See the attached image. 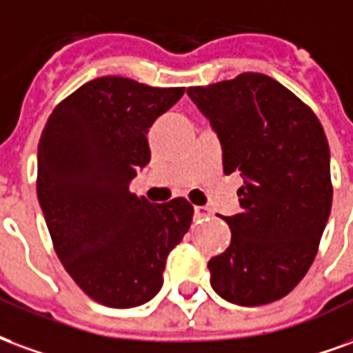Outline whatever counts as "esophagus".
Masks as SVG:
<instances>
[{
	"mask_svg": "<svg viewBox=\"0 0 353 353\" xmlns=\"http://www.w3.org/2000/svg\"><path fill=\"white\" fill-rule=\"evenodd\" d=\"M195 216H197V218H207V216H210V208H208V207H195Z\"/></svg>",
	"mask_w": 353,
	"mask_h": 353,
	"instance_id": "1",
	"label": "esophagus"
}]
</instances>
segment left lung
Listing matches in <instances>:
<instances>
[{
	"instance_id": "1",
	"label": "left lung",
	"mask_w": 353,
	"mask_h": 353,
	"mask_svg": "<svg viewBox=\"0 0 353 353\" xmlns=\"http://www.w3.org/2000/svg\"><path fill=\"white\" fill-rule=\"evenodd\" d=\"M188 95L220 137L223 173L244 179L236 190L241 212L223 218L230 248L208 261L210 285L241 307L282 299L310 269L331 212L329 145L320 120L261 73L192 86Z\"/></svg>"
}]
</instances>
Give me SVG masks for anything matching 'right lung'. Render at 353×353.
<instances>
[{
    "instance_id": "right-lung-1",
    "label": "right lung",
    "mask_w": 353,
    "mask_h": 353,
    "mask_svg": "<svg viewBox=\"0 0 353 353\" xmlns=\"http://www.w3.org/2000/svg\"><path fill=\"white\" fill-rule=\"evenodd\" d=\"M184 88L99 77L56 105L37 148V197L54 250L69 276L99 305L131 308L161 290L169 252L194 207L154 205L130 192L150 161L148 128Z\"/></svg>"
}]
</instances>
